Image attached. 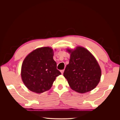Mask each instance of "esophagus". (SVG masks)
<instances>
[{"label": "esophagus", "mask_w": 120, "mask_h": 120, "mask_svg": "<svg viewBox=\"0 0 120 120\" xmlns=\"http://www.w3.org/2000/svg\"><path fill=\"white\" fill-rule=\"evenodd\" d=\"M64 71V70H61V71H60V72H61V74H63Z\"/></svg>", "instance_id": "1"}]
</instances>
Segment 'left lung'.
Wrapping results in <instances>:
<instances>
[{"label": "left lung", "instance_id": "8db88e82", "mask_svg": "<svg viewBox=\"0 0 120 120\" xmlns=\"http://www.w3.org/2000/svg\"><path fill=\"white\" fill-rule=\"evenodd\" d=\"M71 53L69 64L64 76L72 90L85 93L95 88L101 77V70L97 60L89 50L78 46Z\"/></svg>", "mask_w": 120, "mask_h": 120}]
</instances>
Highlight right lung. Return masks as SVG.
<instances>
[{
    "mask_svg": "<svg viewBox=\"0 0 120 120\" xmlns=\"http://www.w3.org/2000/svg\"><path fill=\"white\" fill-rule=\"evenodd\" d=\"M52 49L43 47L35 49L25 58L21 67L22 80L32 92L41 93L49 90L61 74L53 59Z\"/></svg>",
    "mask_w": 120,
    "mask_h": 120,
    "instance_id": "obj_1",
    "label": "right lung"
}]
</instances>
